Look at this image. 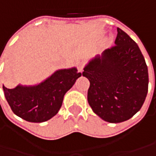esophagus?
Masks as SVG:
<instances>
[{
  "label": "esophagus",
  "mask_w": 156,
  "mask_h": 156,
  "mask_svg": "<svg viewBox=\"0 0 156 156\" xmlns=\"http://www.w3.org/2000/svg\"><path fill=\"white\" fill-rule=\"evenodd\" d=\"M83 68H84V63L82 62H77V69L79 70V72H82L83 71Z\"/></svg>",
  "instance_id": "1"
}]
</instances>
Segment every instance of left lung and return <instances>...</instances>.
<instances>
[{
	"label": "left lung",
	"mask_w": 156,
	"mask_h": 156,
	"mask_svg": "<svg viewBox=\"0 0 156 156\" xmlns=\"http://www.w3.org/2000/svg\"><path fill=\"white\" fill-rule=\"evenodd\" d=\"M115 44L90 60L82 75L90 82L87 101L94 113L105 122L119 123L141 109L148 73L138 45L119 27Z\"/></svg>",
	"instance_id": "8db88e82"
}]
</instances>
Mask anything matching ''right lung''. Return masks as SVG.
Returning <instances> with one entry per match:
<instances>
[{"label": "right lung", "mask_w": 156, "mask_h": 156, "mask_svg": "<svg viewBox=\"0 0 156 156\" xmlns=\"http://www.w3.org/2000/svg\"><path fill=\"white\" fill-rule=\"evenodd\" d=\"M81 75L76 68L60 69L34 86L18 85L3 91L12 111L30 122H43L55 116L62 105L63 97Z\"/></svg>", "instance_id": "obj_1"}]
</instances>
